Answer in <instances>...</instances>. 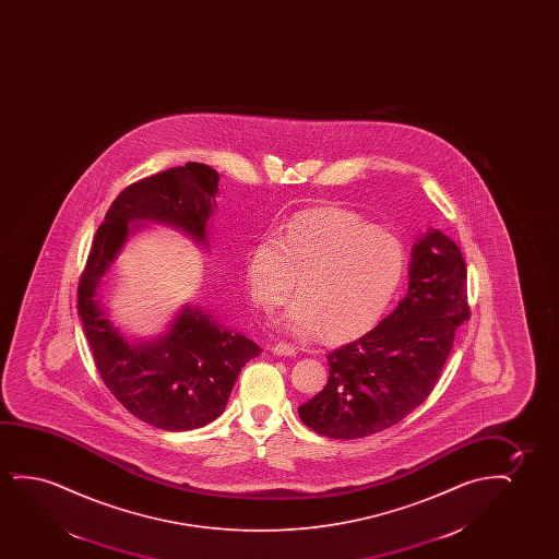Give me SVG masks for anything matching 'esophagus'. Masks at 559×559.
I'll use <instances>...</instances> for the list:
<instances>
[{"instance_id":"1","label":"esophagus","mask_w":559,"mask_h":559,"mask_svg":"<svg viewBox=\"0 0 559 559\" xmlns=\"http://www.w3.org/2000/svg\"><path fill=\"white\" fill-rule=\"evenodd\" d=\"M273 353L278 355V357H294V355H298V349L292 344H286V342H278V344L273 347Z\"/></svg>"}]
</instances>
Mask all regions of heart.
I'll return each instance as SVG.
<instances>
[{
	"mask_svg": "<svg viewBox=\"0 0 559 559\" xmlns=\"http://www.w3.org/2000/svg\"><path fill=\"white\" fill-rule=\"evenodd\" d=\"M405 245L347 207L292 215L281 237L263 235L246 253L245 281L265 313L284 306L296 336L352 342L380 324L405 278Z\"/></svg>",
	"mask_w": 559,
	"mask_h": 559,
	"instance_id": "1",
	"label": "heart"
}]
</instances>
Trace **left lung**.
Here are the masks:
<instances>
[{"instance_id":"left-lung-1","label":"left lung","mask_w":559,"mask_h":559,"mask_svg":"<svg viewBox=\"0 0 559 559\" xmlns=\"http://www.w3.org/2000/svg\"><path fill=\"white\" fill-rule=\"evenodd\" d=\"M467 319L466 261L451 238L431 230L414 246L408 292L397 309L329 353V383L299 406V418L330 439L395 426L428 399Z\"/></svg>"}]
</instances>
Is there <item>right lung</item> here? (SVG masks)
<instances>
[{
  "instance_id": "1",
  "label": "right lung",
  "mask_w": 559,
  "mask_h": 559,
  "mask_svg": "<svg viewBox=\"0 0 559 559\" xmlns=\"http://www.w3.org/2000/svg\"><path fill=\"white\" fill-rule=\"evenodd\" d=\"M219 176L199 162L128 185L108 207L78 283V314L95 367L118 403L145 424L168 431L200 428L225 411L230 390L260 345L219 329L199 309L185 307L168 336L130 345L97 306V286L120 252L133 219L176 225L206 238Z\"/></svg>"
}]
</instances>
